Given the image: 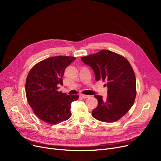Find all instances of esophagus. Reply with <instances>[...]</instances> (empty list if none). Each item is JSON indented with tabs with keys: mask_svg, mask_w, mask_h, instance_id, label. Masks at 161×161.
Segmentation results:
<instances>
[{
	"mask_svg": "<svg viewBox=\"0 0 161 161\" xmlns=\"http://www.w3.org/2000/svg\"><path fill=\"white\" fill-rule=\"evenodd\" d=\"M80 96H81V97L84 98H89V97H90V96H89V95H83V94H81Z\"/></svg>",
	"mask_w": 161,
	"mask_h": 161,
	"instance_id": "esophagus-1",
	"label": "esophagus"
}]
</instances>
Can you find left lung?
<instances>
[{
	"label": "left lung",
	"instance_id": "8db88e82",
	"mask_svg": "<svg viewBox=\"0 0 161 161\" xmlns=\"http://www.w3.org/2000/svg\"><path fill=\"white\" fill-rule=\"evenodd\" d=\"M90 66L95 74V80L106 81L108 95L106 99L95 95L98 106L92 112L96 119L113 123L120 119L132 106L136 95V77L130 63L123 56L111 51L81 57Z\"/></svg>",
	"mask_w": 161,
	"mask_h": 161
}]
</instances>
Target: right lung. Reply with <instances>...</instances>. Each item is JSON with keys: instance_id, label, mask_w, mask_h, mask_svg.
I'll return each instance as SVG.
<instances>
[{"instance_id": "obj_1", "label": "right lung", "mask_w": 161, "mask_h": 161, "mask_svg": "<svg viewBox=\"0 0 161 161\" xmlns=\"http://www.w3.org/2000/svg\"><path fill=\"white\" fill-rule=\"evenodd\" d=\"M75 59L74 57L56 56L36 63L29 71L25 92L29 106L42 121L57 125L71 117V104L78 95H67L58 91L63 85L64 70Z\"/></svg>"}]
</instances>
